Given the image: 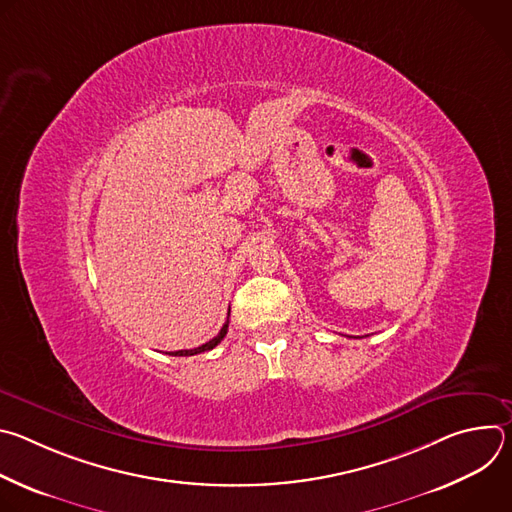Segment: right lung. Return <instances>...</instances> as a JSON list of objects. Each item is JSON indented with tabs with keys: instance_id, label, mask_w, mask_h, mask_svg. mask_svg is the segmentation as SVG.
<instances>
[{
	"instance_id": "add662e5",
	"label": "right lung",
	"mask_w": 512,
	"mask_h": 512,
	"mask_svg": "<svg viewBox=\"0 0 512 512\" xmlns=\"http://www.w3.org/2000/svg\"><path fill=\"white\" fill-rule=\"evenodd\" d=\"M229 314H231V308H229ZM227 330H229V318L225 322V326L221 328V332H218L212 340H208L206 344L198 346V348H192V350H176V352H168L170 356H192V354H200V352H206V350H212L216 344H221V340L227 336Z\"/></svg>"
}]
</instances>
